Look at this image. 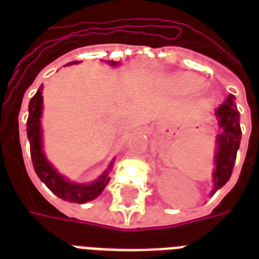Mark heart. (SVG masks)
Here are the masks:
<instances>
[{
  "label": "heart",
  "mask_w": 259,
  "mask_h": 259,
  "mask_svg": "<svg viewBox=\"0 0 259 259\" xmlns=\"http://www.w3.org/2000/svg\"><path fill=\"white\" fill-rule=\"evenodd\" d=\"M170 82L175 86V89L184 94L193 93V91H197L204 86V80L200 76L191 74V72H181V74L175 75L170 79Z\"/></svg>",
  "instance_id": "b5f03b06"
}]
</instances>
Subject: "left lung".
I'll return each mask as SVG.
<instances>
[{
	"instance_id": "left-lung-1",
	"label": "left lung",
	"mask_w": 259,
	"mask_h": 259,
	"mask_svg": "<svg viewBox=\"0 0 259 259\" xmlns=\"http://www.w3.org/2000/svg\"><path fill=\"white\" fill-rule=\"evenodd\" d=\"M239 111L235 105V97L230 94L225 102L215 110V118L219 132L215 140V156H213V187L211 196L230 180L233 173L237 152L241 145L242 130L239 125Z\"/></svg>"
}]
</instances>
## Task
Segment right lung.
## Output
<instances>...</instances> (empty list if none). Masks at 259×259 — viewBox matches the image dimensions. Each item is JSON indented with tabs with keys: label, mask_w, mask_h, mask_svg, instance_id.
Listing matches in <instances>:
<instances>
[{
	"label": "right lung",
	"mask_w": 259,
	"mask_h": 259,
	"mask_svg": "<svg viewBox=\"0 0 259 259\" xmlns=\"http://www.w3.org/2000/svg\"><path fill=\"white\" fill-rule=\"evenodd\" d=\"M70 64H78V62L68 63ZM109 66L117 67L119 62L107 60ZM28 121H26V134L30 145V157L33 162V168L38 179L52 191L58 197L70 203H78L83 204L87 201L97 199L102 193V191L109 184V173L113 168L114 158L106 168L105 172L98 177L93 183H75L68 180L66 176H63L54 165L48 161L44 146H42V127H41V115H42V86L37 90L34 97L30 99L29 107H28Z\"/></svg>",
	"instance_id": "add662e5"
}]
</instances>
